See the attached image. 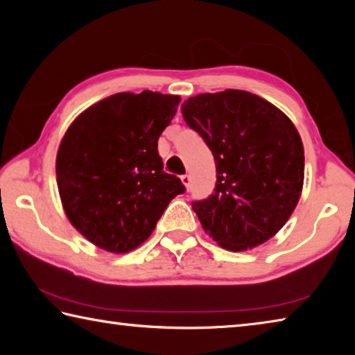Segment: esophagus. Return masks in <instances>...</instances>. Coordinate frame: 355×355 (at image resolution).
<instances>
[{"mask_svg": "<svg viewBox=\"0 0 355 355\" xmlns=\"http://www.w3.org/2000/svg\"><path fill=\"white\" fill-rule=\"evenodd\" d=\"M182 183L184 184L186 189L191 188V177L189 175H182Z\"/></svg>", "mask_w": 355, "mask_h": 355, "instance_id": "34e87169", "label": "esophagus"}]
</instances>
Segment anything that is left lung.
<instances>
[{
  "label": "left lung",
  "mask_w": 355,
  "mask_h": 355,
  "mask_svg": "<svg viewBox=\"0 0 355 355\" xmlns=\"http://www.w3.org/2000/svg\"><path fill=\"white\" fill-rule=\"evenodd\" d=\"M186 123L213 152L216 188L192 202L207 235L232 252L254 249L290 219L304 186V146L279 107L227 89L182 105Z\"/></svg>",
  "instance_id": "1"
}]
</instances>
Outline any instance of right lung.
<instances>
[{"instance_id":"right-lung-1","label":"right lung","mask_w":355,"mask_h":355,"mask_svg":"<svg viewBox=\"0 0 355 355\" xmlns=\"http://www.w3.org/2000/svg\"><path fill=\"white\" fill-rule=\"evenodd\" d=\"M178 103V95L152 91L114 94L65 131L56 156L59 196L70 224L97 248L112 254L139 248L184 192L158 153Z\"/></svg>"}]
</instances>
